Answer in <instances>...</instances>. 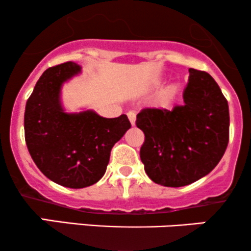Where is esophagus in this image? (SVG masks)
I'll return each mask as SVG.
<instances>
[{
  "instance_id": "34e87169",
  "label": "esophagus",
  "mask_w": 251,
  "mask_h": 251,
  "mask_svg": "<svg viewBox=\"0 0 251 251\" xmlns=\"http://www.w3.org/2000/svg\"><path fill=\"white\" fill-rule=\"evenodd\" d=\"M127 117H128V119H129V122H131V124L132 125H134L135 124V112H133V111H129V112H127Z\"/></svg>"
}]
</instances>
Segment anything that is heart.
<instances>
[{
    "label": "heart",
    "instance_id": "1",
    "mask_svg": "<svg viewBox=\"0 0 251 251\" xmlns=\"http://www.w3.org/2000/svg\"><path fill=\"white\" fill-rule=\"evenodd\" d=\"M175 93V87L174 86H171V87L168 88V91H166V96H171V94Z\"/></svg>",
    "mask_w": 251,
    "mask_h": 251
}]
</instances>
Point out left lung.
Wrapping results in <instances>:
<instances>
[{
	"mask_svg": "<svg viewBox=\"0 0 251 251\" xmlns=\"http://www.w3.org/2000/svg\"><path fill=\"white\" fill-rule=\"evenodd\" d=\"M184 103L143 108L135 125L145 134L140 159L154 183L189 185L220 163L229 143V106L214 77L190 68Z\"/></svg>",
	"mask_w": 251,
	"mask_h": 251,
	"instance_id": "left-lung-1",
	"label": "left lung"
}]
</instances>
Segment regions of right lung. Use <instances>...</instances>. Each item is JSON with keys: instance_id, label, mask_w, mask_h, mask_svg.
<instances>
[{"instance_id": "obj_1", "label": "right lung", "mask_w": 251, "mask_h": 251, "mask_svg": "<svg viewBox=\"0 0 251 251\" xmlns=\"http://www.w3.org/2000/svg\"><path fill=\"white\" fill-rule=\"evenodd\" d=\"M79 72L72 61L45 71L25 111V144L34 163L46 177L71 189L93 185L105 175L112 148L131 127L126 114L107 119L92 111H62L61 83Z\"/></svg>"}]
</instances>
